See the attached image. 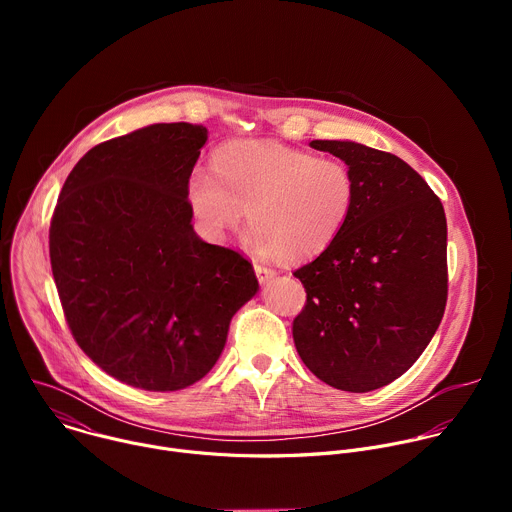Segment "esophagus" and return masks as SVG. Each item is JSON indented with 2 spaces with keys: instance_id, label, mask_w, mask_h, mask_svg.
Returning <instances> with one entry per match:
<instances>
[{
  "instance_id": "esophagus-1",
  "label": "esophagus",
  "mask_w": 512,
  "mask_h": 512,
  "mask_svg": "<svg viewBox=\"0 0 512 512\" xmlns=\"http://www.w3.org/2000/svg\"><path fill=\"white\" fill-rule=\"evenodd\" d=\"M255 273H257L259 283H267V281H271L277 275L271 267H265V265H259V263H255Z\"/></svg>"
}]
</instances>
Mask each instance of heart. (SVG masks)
<instances>
[{"label":"heart","mask_w":512,"mask_h":512,"mask_svg":"<svg viewBox=\"0 0 512 512\" xmlns=\"http://www.w3.org/2000/svg\"><path fill=\"white\" fill-rule=\"evenodd\" d=\"M356 180L340 158H316L273 141H237L218 150L214 170L188 178V202L202 233L223 241L247 208V245L265 259L310 261L342 233Z\"/></svg>","instance_id":"heart-1"}]
</instances>
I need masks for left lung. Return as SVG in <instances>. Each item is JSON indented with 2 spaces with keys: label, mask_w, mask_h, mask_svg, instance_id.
Segmentation results:
<instances>
[{
  "label": "left lung",
  "mask_w": 512,
  "mask_h": 512,
  "mask_svg": "<svg viewBox=\"0 0 512 512\" xmlns=\"http://www.w3.org/2000/svg\"><path fill=\"white\" fill-rule=\"evenodd\" d=\"M310 145L350 166L356 200L338 239L294 273L308 300L291 330L320 381L367 393L409 371L444 318L446 212L427 182L393 154L356 141Z\"/></svg>",
  "instance_id": "1"
}]
</instances>
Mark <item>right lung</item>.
I'll use <instances>...</instances> for the list:
<instances>
[{"instance_id": "obj_1", "label": "right lung", "mask_w": 512, "mask_h": 512, "mask_svg": "<svg viewBox=\"0 0 512 512\" xmlns=\"http://www.w3.org/2000/svg\"><path fill=\"white\" fill-rule=\"evenodd\" d=\"M202 125L156 123L103 141L68 174L50 223V263L68 328L117 381L178 391L221 356L259 289L253 265L192 227L188 178Z\"/></svg>"}]
</instances>
